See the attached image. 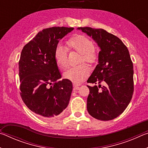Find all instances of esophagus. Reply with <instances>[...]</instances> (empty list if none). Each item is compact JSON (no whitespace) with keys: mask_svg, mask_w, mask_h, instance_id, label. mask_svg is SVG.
Returning <instances> with one entry per match:
<instances>
[{"mask_svg":"<svg viewBox=\"0 0 148 148\" xmlns=\"http://www.w3.org/2000/svg\"><path fill=\"white\" fill-rule=\"evenodd\" d=\"M80 86V85L79 84H75V83H74L73 84V87H74V88L75 89H78V87Z\"/></svg>","mask_w":148,"mask_h":148,"instance_id":"34e87169","label":"esophagus"}]
</instances>
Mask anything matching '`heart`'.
Instances as JSON below:
<instances>
[{"instance_id":"1","label":"heart","mask_w":148,"mask_h":148,"mask_svg":"<svg viewBox=\"0 0 148 148\" xmlns=\"http://www.w3.org/2000/svg\"><path fill=\"white\" fill-rule=\"evenodd\" d=\"M68 49L74 50L81 54L80 62H87L90 64H94L98 59V52L91 40L84 35L77 34L72 36L66 42ZM55 59L60 69H65L68 66L67 62V49L61 46L57 47L55 51ZM89 67L85 64L70 68L63 74L66 79L74 83H80L88 76Z\"/></svg>"}]
</instances>
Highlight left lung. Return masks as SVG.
<instances>
[{"label":"left lung","mask_w":148,"mask_h":148,"mask_svg":"<svg viewBox=\"0 0 148 148\" xmlns=\"http://www.w3.org/2000/svg\"><path fill=\"white\" fill-rule=\"evenodd\" d=\"M77 29L92 36L101 49L99 64L87 81L95 84L87 86V111L99 120L114 119L126 109L134 92L133 64L129 50L118 37L104 29Z\"/></svg>","instance_id":"8db88e82"}]
</instances>
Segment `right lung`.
<instances>
[{"instance_id":"add662e5","label":"right lung","mask_w":148,"mask_h":148,"mask_svg":"<svg viewBox=\"0 0 148 148\" xmlns=\"http://www.w3.org/2000/svg\"><path fill=\"white\" fill-rule=\"evenodd\" d=\"M72 27H53L40 31L23 47L19 61L20 95L29 110L42 117H56L66 108L72 84L61 77L55 59L60 40Z\"/></svg>"}]
</instances>
